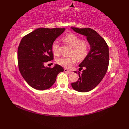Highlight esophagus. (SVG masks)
Wrapping results in <instances>:
<instances>
[{
    "label": "esophagus",
    "instance_id": "esophagus-1",
    "mask_svg": "<svg viewBox=\"0 0 129 129\" xmlns=\"http://www.w3.org/2000/svg\"><path fill=\"white\" fill-rule=\"evenodd\" d=\"M64 72H68V73H71V72H72V71L71 70L68 69L67 68H65V69H64Z\"/></svg>",
    "mask_w": 129,
    "mask_h": 129
}]
</instances>
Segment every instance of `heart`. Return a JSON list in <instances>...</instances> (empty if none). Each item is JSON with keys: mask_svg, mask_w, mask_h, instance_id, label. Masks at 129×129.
Wrapping results in <instances>:
<instances>
[{"mask_svg": "<svg viewBox=\"0 0 129 129\" xmlns=\"http://www.w3.org/2000/svg\"><path fill=\"white\" fill-rule=\"evenodd\" d=\"M62 40L72 46L70 52L71 56H62L57 59V63L61 66L69 68L74 64L76 58L79 60L84 59L89 50V43L86 40L74 33H69L62 38ZM51 51L55 55L59 54V45L57 41H54L51 45Z\"/></svg>", "mask_w": 129, "mask_h": 129, "instance_id": "b5f03b06", "label": "heart"}]
</instances>
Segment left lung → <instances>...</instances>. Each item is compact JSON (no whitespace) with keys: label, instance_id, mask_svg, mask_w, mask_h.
Here are the masks:
<instances>
[{"label":"left lung","instance_id":"obj_1","mask_svg":"<svg viewBox=\"0 0 129 129\" xmlns=\"http://www.w3.org/2000/svg\"><path fill=\"white\" fill-rule=\"evenodd\" d=\"M72 28L78 33L86 36L91 47L89 54L79 65L78 80L72 83L73 88L76 91L85 92L98 86L105 75L109 62V46L105 40L94 30L74 27ZM74 72L77 73V72Z\"/></svg>","mask_w":129,"mask_h":129}]
</instances>
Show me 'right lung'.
Instances as JSON below:
<instances>
[{
	"label": "right lung",
	"mask_w": 129,
	"mask_h": 129,
	"mask_svg": "<svg viewBox=\"0 0 129 129\" xmlns=\"http://www.w3.org/2000/svg\"><path fill=\"white\" fill-rule=\"evenodd\" d=\"M65 28H39L25 35L18 49V63L20 72L31 87L39 90L53 85L56 76L64 69L56 64L53 68L44 64L53 60L51 45Z\"/></svg>",
	"instance_id": "obj_1"
}]
</instances>
